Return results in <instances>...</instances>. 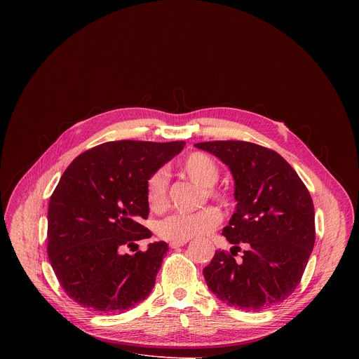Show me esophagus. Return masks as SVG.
I'll return each instance as SVG.
<instances>
[{"label": "esophagus", "mask_w": 359, "mask_h": 359, "mask_svg": "<svg viewBox=\"0 0 359 359\" xmlns=\"http://www.w3.org/2000/svg\"><path fill=\"white\" fill-rule=\"evenodd\" d=\"M189 240H177V241H170V247L172 248H177V247H182V245H184L186 243H187Z\"/></svg>", "instance_id": "34e87169"}]
</instances>
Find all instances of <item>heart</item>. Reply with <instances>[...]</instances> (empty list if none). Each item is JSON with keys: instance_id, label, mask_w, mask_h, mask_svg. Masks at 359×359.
<instances>
[{"instance_id": "obj_1", "label": "heart", "mask_w": 359, "mask_h": 359, "mask_svg": "<svg viewBox=\"0 0 359 359\" xmlns=\"http://www.w3.org/2000/svg\"><path fill=\"white\" fill-rule=\"evenodd\" d=\"M182 173L197 186L203 187V198L224 200V194L215 187L220 177L216 161L203 151H191L180 163ZM169 176L165 170L151 173L146 182V201L151 212H165L169 206ZM223 220L219 209L203 208L190 215H173L159 223L158 233L165 240H189L213 231Z\"/></svg>"}]
</instances>
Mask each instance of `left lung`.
Here are the masks:
<instances>
[{
	"label": "left lung",
	"instance_id": "obj_1",
	"mask_svg": "<svg viewBox=\"0 0 359 359\" xmlns=\"http://www.w3.org/2000/svg\"><path fill=\"white\" fill-rule=\"evenodd\" d=\"M234 177L236 212L223 236L234 247L217 250L203 269L213 294L244 311L283 302L299 284L316 243L309 189L277 151L244 140L200 142ZM248 250L236 261L239 245Z\"/></svg>",
	"mask_w": 359,
	"mask_h": 359
}]
</instances>
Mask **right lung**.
Instances as JSON below:
<instances>
[{"label":"right lung","mask_w":359,"mask_h":359,"mask_svg":"<svg viewBox=\"0 0 359 359\" xmlns=\"http://www.w3.org/2000/svg\"><path fill=\"white\" fill-rule=\"evenodd\" d=\"M184 142L116 140L97 144L67 168L48 206V257L65 292L99 314L126 311L155 287L165 241L122 254L149 238L146 182Z\"/></svg>","instance_id":"add662e5"}]
</instances>
